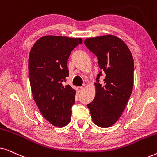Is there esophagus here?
Masks as SVG:
<instances>
[{"label": "esophagus", "instance_id": "esophagus-1", "mask_svg": "<svg viewBox=\"0 0 157 157\" xmlns=\"http://www.w3.org/2000/svg\"><path fill=\"white\" fill-rule=\"evenodd\" d=\"M77 89H78V92H81L83 90V87H82V86H78V87H77Z\"/></svg>", "mask_w": 157, "mask_h": 157}]
</instances>
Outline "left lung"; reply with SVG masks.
Returning <instances> with one entry per match:
<instances>
[{
	"mask_svg": "<svg viewBox=\"0 0 157 157\" xmlns=\"http://www.w3.org/2000/svg\"><path fill=\"white\" fill-rule=\"evenodd\" d=\"M88 48L96 56L100 71L94 83L96 96L87 104L94 123L100 127L113 125L122 114L134 84V59L126 44L113 35L89 38ZM105 74L104 83L99 78Z\"/></svg>",
	"mask_w": 157,
	"mask_h": 157,
	"instance_id": "left-lung-1",
	"label": "left lung"
}]
</instances>
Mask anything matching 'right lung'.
<instances>
[{
    "label": "right lung",
    "mask_w": 157,
    "mask_h": 157,
    "mask_svg": "<svg viewBox=\"0 0 157 157\" xmlns=\"http://www.w3.org/2000/svg\"><path fill=\"white\" fill-rule=\"evenodd\" d=\"M81 38L43 36L31 49L29 73L32 95L40 112L52 125L65 126L71 117L76 91L64 85L69 75L67 61Z\"/></svg>",
    "instance_id": "1"
}]
</instances>
